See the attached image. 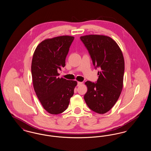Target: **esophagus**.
<instances>
[{"instance_id":"obj_1","label":"esophagus","mask_w":151,"mask_h":151,"mask_svg":"<svg viewBox=\"0 0 151 151\" xmlns=\"http://www.w3.org/2000/svg\"><path fill=\"white\" fill-rule=\"evenodd\" d=\"M83 84V82H78V86H80Z\"/></svg>"}]
</instances>
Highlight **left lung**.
<instances>
[{
	"label": "left lung",
	"mask_w": 151,
	"mask_h": 151,
	"mask_svg": "<svg viewBox=\"0 0 151 151\" xmlns=\"http://www.w3.org/2000/svg\"><path fill=\"white\" fill-rule=\"evenodd\" d=\"M80 40L88 51L95 68H99L97 82H86L88 91L84 100L92 111L104 114L118 100L123 88L124 61L122 51L111 38L86 35Z\"/></svg>",
	"instance_id": "8db88e82"
}]
</instances>
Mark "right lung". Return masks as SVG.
Returning a JSON list of instances; mask_svg holds the SVG:
<instances>
[{"mask_svg":"<svg viewBox=\"0 0 151 151\" xmlns=\"http://www.w3.org/2000/svg\"><path fill=\"white\" fill-rule=\"evenodd\" d=\"M73 40L70 36L45 40L33 54L31 71L34 89L43 108L51 114L67 109L77 85L76 81L58 77V70L65 67Z\"/></svg>","mask_w":151,"mask_h":151,"instance_id":"obj_1","label":"right lung"}]
</instances>
